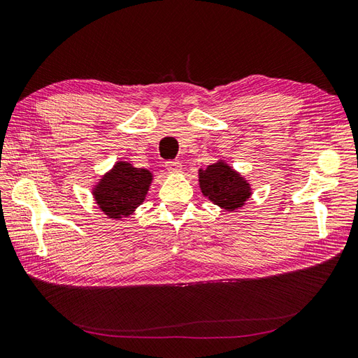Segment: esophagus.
<instances>
[{
  "mask_svg": "<svg viewBox=\"0 0 358 358\" xmlns=\"http://www.w3.org/2000/svg\"><path fill=\"white\" fill-rule=\"evenodd\" d=\"M181 163L178 160H169L166 162V169L171 172V173H178L181 172Z\"/></svg>",
  "mask_w": 358,
  "mask_h": 358,
  "instance_id": "obj_1",
  "label": "esophagus"
}]
</instances>
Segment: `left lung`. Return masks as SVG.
<instances>
[{
	"label": "left lung",
	"mask_w": 358,
	"mask_h": 358,
	"mask_svg": "<svg viewBox=\"0 0 358 358\" xmlns=\"http://www.w3.org/2000/svg\"><path fill=\"white\" fill-rule=\"evenodd\" d=\"M198 182L203 195L225 212L242 208L252 195L250 181L225 160L198 169Z\"/></svg>",
	"instance_id": "1"
}]
</instances>
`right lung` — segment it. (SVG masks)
<instances>
[{
  "mask_svg": "<svg viewBox=\"0 0 358 358\" xmlns=\"http://www.w3.org/2000/svg\"><path fill=\"white\" fill-rule=\"evenodd\" d=\"M150 169L136 168L130 162L119 160L92 187L95 204L108 219L121 221L136 212L148 194L152 182Z\"/></svg>",
  "mask_w": 358,
  "mask_h": 358,
  "instance_id": "obj_1",
  "label": "right lung"
}]
</instances>
